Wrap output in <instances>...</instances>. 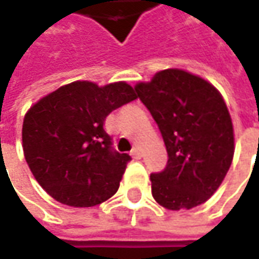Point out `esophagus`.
Instances as JSON below:
<instances>
[{"label":"esophagus","mask_w":259,"mask_h":259,"mask_svg":"<svg viewBox=\"0 0 259 259\" xmlns=\"http://www.w3.org/2000/svg\"><path fill=\"white\" fill-rule=\"evenodd\" d=\"M131 155L134 157L135 160H140V158L143 157V153H141V150H140V148H133V151H131Z\"/></svg>","instance_id":"1"}]
</instances>
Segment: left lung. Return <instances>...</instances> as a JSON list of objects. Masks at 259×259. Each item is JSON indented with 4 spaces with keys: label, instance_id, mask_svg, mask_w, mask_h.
<instances>
[{
    "label": "left lung",
    "instance_id": "left-lung-1",
    "mask_svg": "<svg viewBox=\"0 0 259 259\" xmlns=\"http://www.w3.org/2000/svg\"><path fill=\"white\" fill-rule=\"evenodd\" d=\"M135 92L158 125L168 154L164 170L150 176L155 202L170 210L204 203L234 158V126L222 95L180 69L155 73Z\"/></svg>",
    "mask_w": 259,
    "mask_h": 259
}]
</instances>
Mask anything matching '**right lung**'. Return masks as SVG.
<instances>
[{
	"instance_id": "add662e5",
	"label": "right lung",
	"mask_w": 259,
	"mask_h": 259,
	"mask_svg": "<svg viewBox=\"0 0 259 259\" xmlns=\"http://www.w3.org/2000/svg\"><path fill=\"white\" fill-rule=\"evenodd\" d=\"M125 82L77 80L41 98L24 116L23 150L38 184L60 203L91 207L119 187L131 157L106 134V116L137 99Z\"/></svg>"
}]
</instances>
